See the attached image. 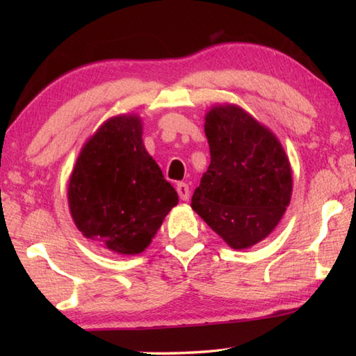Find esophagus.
Segmentation results:
<instances>
[{
  "instance_id": "1",
  "label": "esophagus",
  "mask_w": 356,
  "mask_h": 356,
  "mask_svg": "<svg viewBox=\"0 0 356 356\" xmlns=\"http://www.w3.org/2000/svg\"><path fill=\"white\" fill-rule=\"evenodd\" d=\"M176 190L179 193L180 200H182V201H188L190 200V186H188V184L179 182L177 186H176Z\"/></svg>"
}]
</instances>
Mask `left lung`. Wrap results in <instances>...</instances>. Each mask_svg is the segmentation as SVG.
I'll list each match as a JSON object with an SVG mask.
<instances>
[{"label":"left lung","instance_id":"8db88e82","mask_svg":"<svg viewBox=\"0 0 356 356\" xmlns=\"http://www.w3.org/2000/svg\"><path fill=\"white\" fill-rule=\"evenodd\" d=\"M210 165L191 207L236 250L252 246L278 225L292 195V171L272 131L242 108H212L206 116Z\"/></svg>","mask_w":356,"mask_h":356}]
</instances>
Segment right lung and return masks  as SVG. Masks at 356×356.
I'll use <instances>...</instances> for the list:
<instances>
[{
  "mask_svg": "<svg viewBox=\"0 0 356 356\" xmlns=\"http://www.w3.org/2000/svg\"><path fill=\"white\" fill-rule=\"evenodd\" d=\"M141 135L136 116L106 120L83 147L69 182L76 227L119 254L146 250L179 201Z\"/></svg>",
  "mask_w": 356,
  "mask_h": 356,
  "instance_id": "1",
  "label": "right lung"
}]
</instances>
